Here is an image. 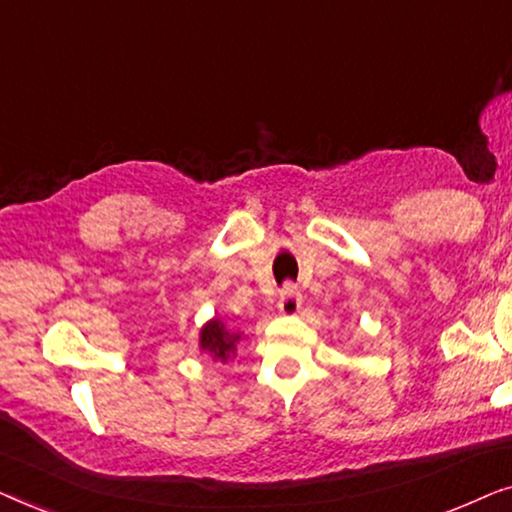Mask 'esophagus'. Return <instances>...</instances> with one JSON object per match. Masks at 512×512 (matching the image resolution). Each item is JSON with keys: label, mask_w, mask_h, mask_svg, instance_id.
Listing matches in <instances>:
<instances>
[{"label": "esophagus", "mask_w": 512, "mask_h": 512, "mask_svg": "<svg viewBox=\"0 0 512 512\" xmlns=\"http://www.w3.org/2000/svg\"><path fill=\"white\" fill-rule=\"evenodd\" d=\"M299 309H302V295H299L295 285H285L281 299H278V311H281L283 316H297Z\"/></svg>", "instance_id": "esophagus-1"}]
</instances>
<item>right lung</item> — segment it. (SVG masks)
Segmentation results:
<instances>
[{
	"instance_id": "right-lung-1",
	"label": "right lung",
	"mask_w": 512,
	"mask_h": 512,
	"mask_svg": "<svg viewBox=\"0 0 512 512\" xmlns=\"http://www.w3.org/2000/svg\"><path fill=\"white\" fill-rule=\"evenodd\" d=\"M243 339V332H236L231 330L222 323L220 318H210L208 323L201 325V332H199V349L201 353H206L215 360H220V363H227L236 356V346L238 342Z\"/></svg>"
}]
</instances>
